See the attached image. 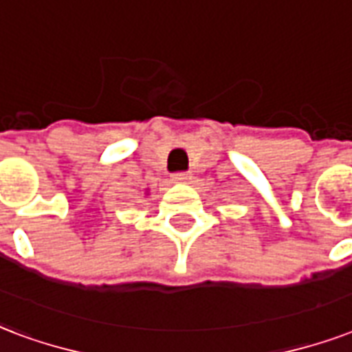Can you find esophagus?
I'll list each match as a JSON object with an SVG mask.
<instances>
[{
    "label": "esophagus",
    "mask_w": 352,
    "mask_h": 352,
    "mask_svg": "<svg viewBox=\"0 0 352 352\" xmlns=\"http://www.w3.org/2000/svg\"><path fill=\"white\" fill-rule=\"evenodd\" d=\"M173 179H175V181L188 182L190 179H192V173H190V171H179V173H175V175H173Z\"/></svg>",
    "instance_id": "34e87169"
}]
</instances>
